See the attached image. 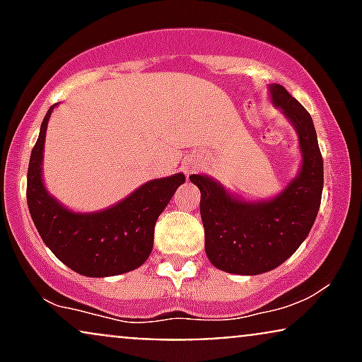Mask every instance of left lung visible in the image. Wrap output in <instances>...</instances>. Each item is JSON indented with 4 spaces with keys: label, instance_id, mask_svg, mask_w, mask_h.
Wrapping results in <instances>:
<instances>
[{
    "label": "left lung",
    "instance_id": "1",
    "mask_svg": "<svg viewBox=\"0 0 362 362\" xmlns=\"http://www.w3.org/2000/svg\"><path fill=\"white\" fill-rule=\"evenodd\" d=\"M269 93L300 139L301 168L267 201H243L207 175H190L201 190L206 255L216 269L257 276L279 267L300 248L317 219L323 190V158L308 110L272 83Z\"/></svg>",
    "mask_w": 362,
    "mask_h": 362
}]
</instances>
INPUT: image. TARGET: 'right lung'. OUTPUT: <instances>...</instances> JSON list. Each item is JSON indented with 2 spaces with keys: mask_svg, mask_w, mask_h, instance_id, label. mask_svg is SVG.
Wrapping results in <instances>:
<instances>
[{
  "mask_svg": "<svg viewBox=\"0 0 362 362\" xmlns=\"http://www.w3.org/2000/svg\"><path fill=\"white\" fill-rule=\"evenodd\" d=\"M56 105L40 124L28 163L27 204L32 221L54 255L81 276L109 277L134 271L148 260L158 216L184 184L185 175L149 180L117 204L95 213L68 209L47 192L42 180L45 131Z\"/></svg>",
  "mask_w": 362,
  "mask_h": 362,
  "instance_id": "obj_1",
  "label": "right lung"
}]
</instances>
